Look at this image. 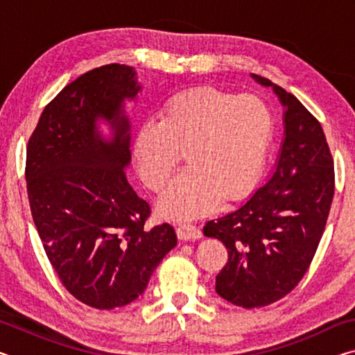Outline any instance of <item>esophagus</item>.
<instances>
[{
    "label": "esophagus",
    "mask_w": 355,
    "mask_h": 355,
    "mask_svg": "<svg viewBox=\"0 0 355 355\" xmlns=\"http://www.w3.org/2000/svg\"><path fill=\"white\" fill-rule=\"evenodd\" d=\"M177 235H178L180 239H184V241H188V239L202 238V232L197 225L191 224V222H184V224L177 225Z\"/></svg>",
    "instance_id": "esophagus-1"
}]
</instances>
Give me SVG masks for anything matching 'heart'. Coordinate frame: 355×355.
<instances>
[{"instance_id": "obj_1", "label": "heart", "mask_w": 355, "mask_h": 355, "mask_svg": "<svg viewBox=\"0 0 355 355\" xmlns=\"http://www.w3.org/2000/svg\"><path fill=\"white\" fill-rule=\"evenodd\" d=\"M272 133L263 100L200 86L172 94L159 119L137 127L133 159L148 189L163 191L184 158L188 167L159 200L172 219H191L218 202L243 199L260 177Z\"/></svg>"}]
</instances>
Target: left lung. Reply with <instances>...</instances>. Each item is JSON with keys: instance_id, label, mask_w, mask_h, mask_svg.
<instances>
[{"instance_id": "left-lung-1", "label": "left lung", "mask_w": 355, "mask_h": 355, "mask_svg": "<svg viewBox=\"0 0 355 355\" xmlns=\"http://www.w3.org/2000/svg\"><path fill=\"white\" fill-rule=\"evenodd\" d=\"M254 78L272 86L286 107L280 158L248 202L203 227L228 249L216 291L244 309L266 307L297 286L320 245L335 192L334 158L320 120L284 87Z\"/></svg>"}]
</instances>
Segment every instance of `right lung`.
<instances>
[{
	"label": "right lung",
	"mask_w": 355,
	"mask_h": 355,
	"mask_svg": "<svg viewBox=\"0 0 355 355\" xmlns=\"http://www.w3.org/2000/svg\"><path fill=\"white\" fill-rule=\"evenodd\" d=\"M139 89L125 65L89 70L44 107L28 141V199L48 260L71 296L98 310L139 297L177 245L171 224L146 225L152 209L125 172L131 155L122 103ZM98 116L113 125L111 143L98 135Z\"/></svg>",
	"instance_id": "add662e5"
}]
</instances>
